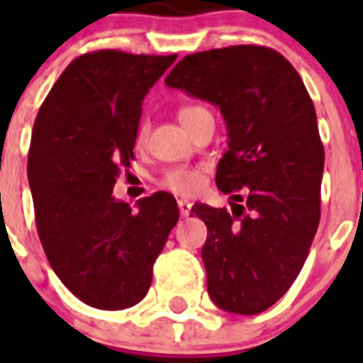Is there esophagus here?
<instances>
[{"label":"esophagus","instance_id":"obj_1","mask_svg":"<svg viewBox=\"0 0 363 363\" xmlns=\"http://www.w3.org/2000/svg\"><path fill=\"white\" fill-rule=\"evenodd\" d=\"M190 209H192V203L186 201V199H179V211H181V216L190 215Z\"/></svg>","mask_w":363,"mask_h":363}]
</instances>
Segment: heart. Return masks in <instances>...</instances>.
Instances as JSON below:
<instances>
[{
    "mask_svg": "<svg viewBox=\"0 0 363 363\" xmlns=\"http://www.w3.org/2000/svg\"><path fill=\"white\" fill-rule=\"evenodd\" d=\"M209 111L205 107H199V105H186V107H181L179 109V121L182 122L184 128H190L194 124V121L198 116L205 115ZM148 135V125L141 124L139 131H137V143L143 145L147 141ZM203 184V173L196 167H186V165H177V167H169L167 171H164V175L160 177V186L169 190L173 194H179V196H192L201 188Z\"/></svg>",
    "mask_w": 363,
    "mask_h": 363,
    "instance_id": "1",
    "label": "heart"
}]
</instances>
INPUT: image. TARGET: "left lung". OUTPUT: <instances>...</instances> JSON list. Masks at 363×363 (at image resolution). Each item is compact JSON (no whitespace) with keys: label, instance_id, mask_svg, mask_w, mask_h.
<instances>
[{"label":"left lung","instance_id":"1","mask_svg":"<svg viewBox=\"0 0 363 363\" xmlns=\"http://www.w3.org/2000/svg\"><path fill=\"white\" fill-rule=\"evenodd\" d=\"M165 84L216 105L226 121L216 186L232 196V213L196 203L190 215L207 226L211 299L258 315L292 286L320 222L324 147L313 99L282 54L256 45L184 56Z\"/></svg>","mask_w":363,"mask_h":363}]
</instances>
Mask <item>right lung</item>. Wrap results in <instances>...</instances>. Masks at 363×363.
I'll use <instances>...</instances> for the list:
<instances>
[{
	"label": "right lung",
	"instance_id": "obj_1",
	"mask_svg": "<svg viewBox=\"0 0 363 363\" xmlns=\"http://www.w3.org/2000/svg\"><path fill=\"white\" fill-rule=\"evenodd\" d=\"M177 60L96 50L60 75L37 113L28 154L37 233L58 279L90 307L121 311L147 296L179 220L175 198L130 203L113 186L133 160L143 99Z\"/></svg>",
	"mask_w": 363,
	"mask_h": 363
}]
</instances>
